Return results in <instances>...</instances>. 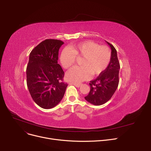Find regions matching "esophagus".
Here are the masks:
<instances>
[{
	"mask_svg": "<svg viewBox=\"0 0 151 151\" xmlns=\"http://www.w3.org/2000/svg\"><path fill=\"white\" fill-rule=\"evenodd\" d=\"M70 84L71 85H74L75 86L77 87V88H80V87L81 86V84H78V83H70Z\"/></svg>",
	"mask_w": 151,
	"mask_h": 151,
	"instance_id": "34e87169",
	"label": "esophagus"
}]
</instances>
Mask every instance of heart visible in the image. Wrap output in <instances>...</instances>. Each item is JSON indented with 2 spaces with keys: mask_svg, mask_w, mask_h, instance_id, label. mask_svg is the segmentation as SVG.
Wrapping results in <instances>:
<instances>
[{
  "mask_svg": "<svg viewBox=\"0 0 151 151\" xmlns=\"http://www.w3.org/2000/svg\"><path fill=\"white\" fill-rule=\"evenodd\" d=\"M111 58L108 47L100 46L92 41L82 42L70 47H65L61 52L60 60L62 67L68 69L78 59H81V67H73L67 73V80L75 83L87 80L92 76H97L106 69Z\"/></svg>",
  "mask_w": 151,
  "mask_h": 151,
  "instance_id": "heart-1",
  "label": "heart"
}]
</instances>
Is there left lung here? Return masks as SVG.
Segmentation results:
<instances>
[{
	"instance_id": "left-lung-1",
	"label": "left lung",
	"mask_w": 151,
	"mask_h": 151,
	"mask_svg": "<svg viewBox=\"0 0 151 151\" xmlns=\"http://www.w3.org/2000/svg\"><path fill=\"white\" fill-rule=\"evenodd\" d=\"M111 49V58L106 69L95 80L91 81V90L85 99L94 105L105 104L112 97L119 84L120 63L117 51L113 45L106 42Z\"/></svg>"
}]
</instances>
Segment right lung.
I'll return each instance as SVG.
<instances>
[{"mask_svg": "<svg viewBox=\"0 0 151 151\" xmlns=\"http://www.w3.org/2000/svg\"><path fill=\"white\" fill-rule=\"evenodd\" d=\"M63 43L59 40L46 39L30 53L27 86L33 100L44 109L56 106L68 86L63 81L65 73L58 63L59 50Z\"/></svg>", "mask_w": 151, "mask_h": 151, "instance_id": "add662e5", "label": "right lung"}]
</instances>
